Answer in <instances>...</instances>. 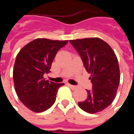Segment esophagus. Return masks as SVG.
Here are the masks:
<instances>
[{
    "mask_svg": "<svg viewBox=\"0 0 134 134\" xmlns=\"http://www.w3.org/2000/svg\"><path fill=\"white\" fill-rule=\"evenodd\" d=\"M67 85L69 86V87L72 89V90H75V89H77V86H75V85H70L69 84V83H67Z\"/></svg>",
    "mask_w": 134,
    "mask_h": 134,
    "instance_id": "esophagus-1",
    "label": "esophagus"
}]
</instances>
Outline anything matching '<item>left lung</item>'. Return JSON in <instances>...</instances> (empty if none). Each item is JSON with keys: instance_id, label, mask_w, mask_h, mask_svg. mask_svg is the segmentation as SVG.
I'll return each instance as SVG.
<instances>
[{"instance_id": "8db88e82", "label": "left lung", "mask_w": 134, "mask_h": 134, "mask_svg": "<svg viewBox=\"0 0 134 134\" xmlns=\"http://www.w3.org/2000/svg\"><path fill=\"white\" fill-rule=\"evenodd\" d=\"M70 44L80 56L85 70L91 74L92 90L87 98L79 102L85 112L95 113L103 110L115 99L120 82L117 57L106 42L99 38L70 40Z\"/></svg>"}]
</instances>
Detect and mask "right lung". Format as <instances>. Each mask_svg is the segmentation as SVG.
<instances>
[{
  "label": "right lung",
  "mask_w": 134,
  "mask_h": 134,
  "mask_svg": "<svg viewBox=\"0 0 134 134\" xmlns=\"http://www.w3.org/2000/svg\"><path fill=\"white\" fill-rule=\"evenodd\" d=\"M68 41L36 38L17 54L13 72L16 94L22 103L34 112H43L54 103L57 93L64 83L46 80L57 53Z\"/></svg>",
  "instance_id": "right-lung-1"
}]
</instances>
